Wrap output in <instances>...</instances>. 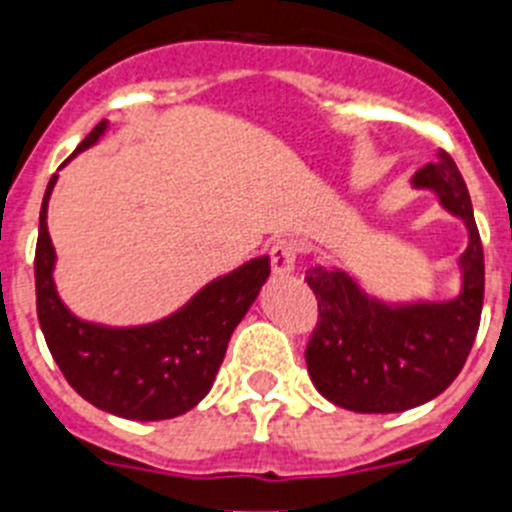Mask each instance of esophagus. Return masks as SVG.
<instances>
[{
    "label": "esophagus",
    "instance_id": "obj_1",
    "mask_svg": "<svg viewBox=\"0 0 512 512\" xmlns=\"http://www.w3.org/2000/svg\"><path fill=\"white\" fill-rule=\"evenodd\" d=\"M271 256V271H274V277H289L292 271H295L297 264V243L295 241H277L271 246L269 251Z\"/></svg>",
    "mask_w": 512,
    "mask_h": 512
}]
</instances>
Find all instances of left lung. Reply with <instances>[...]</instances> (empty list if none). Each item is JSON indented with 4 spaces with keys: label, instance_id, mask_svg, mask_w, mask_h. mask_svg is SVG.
Here are the masks:
<instances>
[{
    "label": "left lung",
    "instance_id": "left-lung-1",
    "mask_svg": "<svg viewBox=\"0 0 512 512\" xmlns=\"http://www.w3.org/2000/svg\"><path fill=\"white\" fill-rule=\"evenodd\" d=\"M413 189L467 228L459 289L446 300L390 302L369 295L338 266H310L305 282L318 297L320 323L305 351L315 390L354 413H402L441 395L467 361L485 297V253L467 184L446 151L410 179Z\"/></svg>",
    "mask_w": 512,
    "mask_h": 512
}]
</instances>
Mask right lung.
I'll return each instance as SVG.
<instances>
[{"label":"right lung","instance_id":"right-lung-1","mask_svg":"<svg viewBox=\"0 0 512 512\" xmlns=\"http://www.w3.org/2000/svg\"><path fill=\"white\" fill-rule=\"evenodd\" d=\"M110 122L102 120L63 166L97 146ZM51 176L40 207L35 248L38 320L66 382L94 408L128 420H166L184 415L210 392L235 325L246 318L269 279V256L220 274L197 289L179 310L143 325H102L81 320L58 297L56 248L48 233Z\"/></svg>","mask_w":512,"mask_h":512}]
</instances>
